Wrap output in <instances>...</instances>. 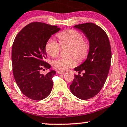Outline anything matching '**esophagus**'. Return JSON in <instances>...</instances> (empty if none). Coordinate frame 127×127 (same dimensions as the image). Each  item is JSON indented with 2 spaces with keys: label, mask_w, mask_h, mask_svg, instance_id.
<instances>
[{
  "label": "esophagus",
  "mask_w": 127,
  "mask_h": 127,
  "mask_svg": "<svg viewBox=\"0 0 127 127\" xmlns=\"http://www.w3.org/2000/svg\"><path fill=\"white\" fill-rule=\"evenodd\" d=\"M57 74H65L64 72L60 71V70H58V71H57Z\"/></svg>",
  "instance_id": "obj_1"
}]
</instances>
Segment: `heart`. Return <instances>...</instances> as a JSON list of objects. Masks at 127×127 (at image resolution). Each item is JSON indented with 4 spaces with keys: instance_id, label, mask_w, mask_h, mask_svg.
I'll return each mask as SVG.
<instances>
[{
    "instance_id": "b5f03b06",
    "label": "heart",
    "mask_w": 127,
    "mask_h": 127,
    "mask_svg": "<svg viewBox=\"0 0 127 127\" xmlns=\"http://www.w3.org/2000/svg\"><path fill=\"white\" fill-rule=\"evenodd\" d=\"M61 46L70 47L69 56L75 57L78 62H82L88 57L90 50V44L88 40L83 39L81 33L75 30H67L59 33L58 35ZM46 52L52 57L59 55L61 46L53 39H50L45 46ZM73 57L68 58H58L53 61L55 69L60 71H66L76 65V60Z\"/></svg>"
}]
</instances>
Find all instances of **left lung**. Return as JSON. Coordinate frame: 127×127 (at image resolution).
Segmentation results:
<instances>
[{"mask_svg":"<svg viewBox=\"0 0 127 127\" xmlns=\"http://www.w3.org/2000/svg\"><path fill=\"white\" fill-rule=\"evenodd\" d=\"M85 34L90 44L89 54L84 63L75 67L70 89L75 96L88 100L100 91L109 73L111 60L110 42L106 32L100 27L91 22L75 25ZM83 71L84 74L80 75Z\"/></svg>","mask_w":127,"mask_h":127,"instance_id":"8db88e82","label":"left lung"}]
</instances>
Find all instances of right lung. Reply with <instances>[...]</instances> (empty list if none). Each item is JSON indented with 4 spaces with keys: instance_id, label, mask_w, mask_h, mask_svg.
Segmentation results:
<instances>
[{
    "instance_id": "1",
    "label": "right lung",
    "mask_w": 127,
    "mask_h": 127,
    "mask_svg": "<svg viewBox=\"0 0 127 127\" xmlns=\"http://www.w3.org/2000/svg\"><path fill=\"white\" fill-rule=\"evenodd\" d=\"M60 30L56 25L32 22L14 39L11 53L13 75L22 94L30 99L41 100L51 93L55 71L50 70L44 75L41 70L51 67L44 61L45 46L50 36Z\"/></svg>"
}]
</instances>
